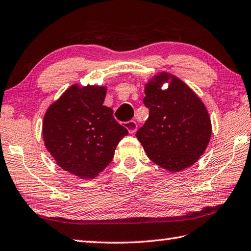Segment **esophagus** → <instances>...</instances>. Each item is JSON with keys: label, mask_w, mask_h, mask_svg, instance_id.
<instances>
[{"label": "esophagus", "mask_w": 251, "mask_h": 251, "mask_svg": "<svg viewBox=\"0 0 251 251\" xmlns=\"http://www.w3.org/2000/svg\"><path fill=\"white\" fill-rule=\"evenodd\" d=\"M125 127L128 130L129 134H134V132L137 130V123L135 121H129L125 123Z\"/></svg>", "instance_id": "obj_1"}]
</instances>
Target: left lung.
<instances>
[{"mask_svg":"<svg viewBox=\"0 0 251 251\" xmlns=\"http://www.w3.org/2000/svg\"><path fill=\"white\" fill-rule=\"evenodd\" d=\"M166 83L168 87L163 88ZM149 117L136 137L148 158L160 168L177 173L204 153L212 134L207 107L186 83L160 72L145 86Z\"/></svg>","mask_w":251,"mask_h":251,"instance_id":"obj_1","label":"left lung"}]
</instances>
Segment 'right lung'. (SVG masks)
I'll return each instance as SVG.
<instances>
[{
	"instance_id": "right-lung-1",
	"label": "right lung",
	"mask_w": 251,
	"mask_h": 251,
	"mask_svg": "<svg viewBox=\"0 0 251 251\" xmlns=\"http://www.w3.org/2000/svg\"><path fill=\"white\" fill-rule=\"evenodd\" d=\"M105 86L74 83L48 107L43 117L44 146L64 171L80 178H95L114 156L128 130L103 105Z\"/></svg>"
}]
</instances>
